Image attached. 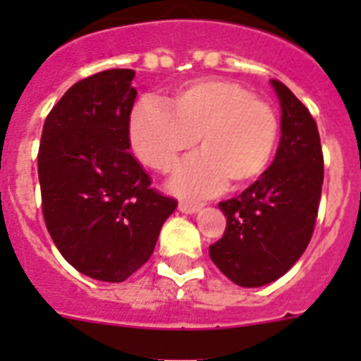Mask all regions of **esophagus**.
<instances>
[{
	"label": "esophagus",
	"instance_id": "34e87169",
	"mask_svg": "<svg viewBox=\"0 0 361 361\" xmlns=\"http://www.w3.org/2000/svg\"><path fill=\"white\" fill-rule=\"evenodd\" d=\"M200 208H202L200 204L188 202V200H183V202L178 204V209H180V212H183V213H197Z\"/></svg>",
	"mask_w": 361,
	"mask_h": 361
}]
</instances>
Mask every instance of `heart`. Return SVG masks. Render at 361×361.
Returning <instances> with one entry per match:
<instances>
[{
  "label": "heart",
  "instance_id": "heart-1",
  "mask_svg": "<svg viewBox=\"0 0 361 361\" xmlns=\"http://www.w3.org/2000/svg\"><path fill=\"white\" fill-rule=\"evenodd\" d=\"M280 133L275 108L245 86L224 79H200L178 90L170 106L141 99L132 110L128 135L146 166L170 171L184 152L188 159L171 186L180 195L206 197L233 184L250 183L269 166Z\"/></svg>",
  "mask_w": 361,
  "mask_h": 361
}]
</instances>
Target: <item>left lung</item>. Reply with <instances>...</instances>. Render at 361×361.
<instances>
[{"label":"left lung","instance_id":"left-lung-1","mask_svg":"<svg viewBox=\"0 0 361 361\" xmlns=\"http://www.w3.org/2000/svg\"><path fill=\"white\" fill-rule=\"evenodd\" d=\"M271 85L282 106L273 164L235 199L219 202L226 231L209 257L231 282L260 288L286 275L314 231L324 184V153L311 111L283 82Z\"/></svg>","mask_w":361,"mask_h":361}]
</instances>
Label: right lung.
Returning <instances> with one entry per match:
<instances>
[{"label": "right lung", "mask_w": 361, "mask_h": 361, "mask_svg": "<svg viewBox=\"0 0 361 361\" xmlns=\"http://www.w3.org/2000/svg\"><path fill=\"white\" fill-rule=\"evenodd\" d=\"M133 75L111 68L70 86L44 119L37 153L54 244L70 266L103 282H124L148 262L177 208L128 152Z\"/></svg>", "instance_id": "right-lung-1"}]
</instances>
